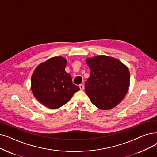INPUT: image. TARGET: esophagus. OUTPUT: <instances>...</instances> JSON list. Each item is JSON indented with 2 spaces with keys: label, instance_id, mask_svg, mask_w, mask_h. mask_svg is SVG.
I'll list each match as a JSON object with an SVG mask.
<instances>
[{
  "label": "esophagus",
  "instance_id": "esophagus-1",
  "mask_svg": "<svg viewBox=\"0 0 157 157\" xmlns=\"http://www.w3.org/2000/svg\"><path fill=\"white\" fill-rule=\"evenodd\" d=\"M79 88H80V90H84V88H85V86H84L83 84H81V85H79Z\"/></svg>",
  "mask_w": 157,
  "mask_h": 157
}]
</instances>
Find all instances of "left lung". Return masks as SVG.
<instances>
[{
    "mask_svg": "<svg viewBox=\"0 0 157 157\" xmlns=\"http://www.w3.org/2000/svg\"><path fill=\"white\" fill-rule=\"evenodd\" d=\"M90 77L85 92L92 103L101 110H110L123 99L129 86L128 68L119 59L100 55L86 59Z\"/></svg>",
    "mask_w": 157,
    "mask_h": 157,
    "instance_id": "8db88e82",
    "label": "left lung"
}]
</instances>
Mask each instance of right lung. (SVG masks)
<instances>
[{"label": "right lung", "instance_id": "obj_1", "mask_svg": "<svg viewBox=\"0 0 157 157\" xmlns=\"http://www.w3.org/2000/svg\"><path fill=\"white\" fill-rule=\"evenodd\" d=\"M67 60L55 56L40 63L31 77V90L41 103L51 109L62 106L79 90L72 83L71 74L65 72Z\"/></svg>", "mask_w": 157, "mask_h": 157}]
</instances>
